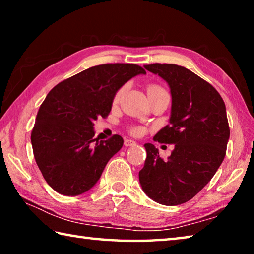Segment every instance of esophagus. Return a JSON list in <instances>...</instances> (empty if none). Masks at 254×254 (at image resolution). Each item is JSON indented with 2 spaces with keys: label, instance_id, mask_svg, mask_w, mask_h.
Listing matches in <instances>:
<instances>
[{
  "label": "esophagus",
  "instance_id": "obj_1",
  "mask_svg": "<svg viewBox=\"0 0 254 254\" xmlns=\"http://www.w3.org/2000/svg\"><path fill=\"white\" fill-rule=\"evenodd\" d=\"M135 144H136V142L133 140H130V139L124 140V145H126V147H134Z\"/></svg>",
  "mask_w": 254,
  "mask_h": 254
}]
</instances>
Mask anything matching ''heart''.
Listing matches in <instances>:
<instances>
[{"label":"heart","instance_id":"1","mask_svg":"<svg viewBox=\"0 0 254 254\" xmlns=\"http://www.w3.org/2000/svg\"><path fill=\"white\" fill-rule=\"evenodd\" d=\"M161 91H165V89L161 88L160 86H158V85H149L148 87H147V92H148V94H150V93H153V92H161ZM122 93H123V88H120L119 91L117 92V94H115V96H114V102H118V101L120 100V97H121ZM133 132H134V133H139V132H140V128H139V127L133 128Z\"/></svg>","mask_w":254,"mask_h":254}]
</instances>
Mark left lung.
<instances>
[{"label": "left lung", "mask_w": 254, "mask_h": 254, "mask_svg": "<svg viewBox=\"0 0 254 254\" xmlns=\"http://www.w3.org/2000/svg\"><path fill=\"white\" fill-rule=\"evenodd\" d=\"M144 68L169 85V124L153 140L173 143L167 160L152 143H145L139 180L145 195L157 203L176 206L198 194L224 160L230 127L224 101L207 81L187 68L151 64Z\"/></svg>", "instance_id": "1"}]
</instances>
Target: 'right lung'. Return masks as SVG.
<instances>
[{
	"instance_id": "1",
	"label": "right lung",
	"mask_w": 254,
	"mask_h": 254,
	"mask_svg": "<svg viewBox=\"0 0 254 254\" xmlns=\"http://www.w3.org/2000/svg\"><path fill=\"white\" fill-rule=\"evenodd\" d=\"M134 64H105L59 83L46 96L31 133L34 159L49 186L66 196L88 191L123 145L121 135L94 139V121L105 118L114 96L136 75Z\"/></svg>"
}]
</instances>
